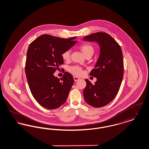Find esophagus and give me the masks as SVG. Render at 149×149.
<instances>
[{
	"instance_id": "34e87169",
	"label": "esophagus",
	"mask_w": 149,
	"mask_h": 149,
	"mask_svg": "<svg viewBox=\"0 0 149 149\" xmlns=\"http://www.w3.org/2000/svg\"><path fill=\"white\" fill-rule=\"evenodd\" d=\"M79 79H80L78 78V77H74V80L75 81H77Z\"/></svg>"
}]
</instances>
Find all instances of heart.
Instances as JSON below:
<instances>
[{"instance_id": "b5f03b06", "label": "heart", "mask_w": 149, "mask_h": 149, "mask_svg": "<svg viewBox=\"0 0 149 149\" xmlns=\"http://www.w3.org/2000/svg\"><path fill=\"white\" fill-rule=\"evenodd\" d=\"M79 48L85 56L88 55L92 56L94 52V47L90 43H83L80 46ZM70 54H71V50L70 49L65 51L62 54L63 58L64 60H69L70 57ZM69 71L74 75H80L82 73V69L80 67L75 66L71 67L69 69Z\"/></svg>"}]
</instances>
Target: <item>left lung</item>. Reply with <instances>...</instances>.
<instances>
[{"mask_svg":"<svg viewBox=\"0 0 149 149\" xmlns=\"http://www.w3.org/2000/svg\"><path fill=\"white\" fill-rule=\"evenodd\" d=\"M84 41H95L100 46L98 61L90 73L97 78L93 85L85 79L83 94L90 106L100 108L109 104L119 91L123 75V54L120 46L106 32H97L86 36Z\"/></svg>","mask_w":149,"mask_h":149,"instance_id":"1","label":"left lung"}]
</instances>
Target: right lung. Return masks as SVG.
<instances>
[{"label": "right lung", "instance_id": "obj_1", "mask_svg": "<svg viewBox=\"0 0 149 149\" xmlns=\"http://www.w3.org/2000/svg\"><path fill=\"white\" fill-rule=\"evenodd\" d=\"M75 38L42 35L29 46L25 65L26 78L33 97L46 109H55L62 106L74 84L70 73L65 72L60 79L54 73L64 63L62 54L76 43Z\"/></svg>", "mask_w": 149, "mask_h": 149}]
</instances>
